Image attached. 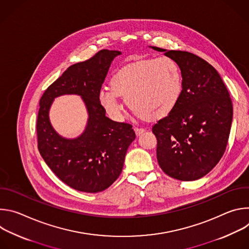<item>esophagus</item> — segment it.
<instances>
[{
  "label": "esophagus",
  "instance_id": "esophagus-1",
  "mask_svg": "<svg viewBox=\"0 0 249 249\" xmlns=\"http://www.w3.org/2000/svg\"><path fill=\"white\" fill-rule=\"evenodd\" d=\"M146 130L144 128H135V133L137 136H140L141 134H143Z\"/></svg>",
  "mask_w": 249,
  "mask_h": 249
}]
</instances>
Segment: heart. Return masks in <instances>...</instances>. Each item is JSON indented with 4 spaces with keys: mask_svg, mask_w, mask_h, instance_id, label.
I'll use <instances>...</instances> for the list:
<instances>
[{
    "mask_svg": "<svg viewBox=\"0 0 249 249\" xmlns=\"http://www.w3.org/2000/svg\"><path fill=\"white\" fill-rule=\"evenodd\" d=\"M110 88L99 90L98 101L112 118H121L119 96H122L136 114L147 120H158L172 112L178 103L182 75L172 58L161 56L120 70L111 78Z\"/></svg>",
    "mask_w": 249,
    "mask_h": 249,
    "instance_id": "obj_1",
    "label": "heart"
}]
</instances>
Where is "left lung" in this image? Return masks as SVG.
Here are the masks:
<instances>
[{
	"mask_svg": "<svg viewBox=\"0 0 249 249\" xmlns=\"http://www.w3.org/2000/svg\"><path fill=\"white\" fill-rule=\"evenodd\" d=\"M164 52L178 64L182 92L176 107L153 126L157 159L172 178L192 181L214 168L225 154L232 121V103L216 69L197 55Z\"/></svg>",
	"mask_w": 249,
	"mask_h": 249,
	"instance_id": "8db88e82",
	"label": "left lung"
}]
</instances>
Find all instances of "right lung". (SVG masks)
<instances>
[{"instance_id": "1", "label": "right lung", "mask_w": 249, "mask_h": 249, "mask_svg": "<svg viewBox=\"0 0 249 249\" xmlns=\"http://www.w3.org/2000/svg\"><path fill=\"white\" fill-rule=\"evenodd\" d=\"M120 54L102 49L89 60L70 66L39 101L38 151L59 178L78 191L96 193L108 188L119 177L128 147L136 138L132 125L106 117L98 101L111 62ZM63 94L81 95L87 106V128L76 139L59 136L50 124V106L55 97Z\"/></svg>"}]
</instances>
